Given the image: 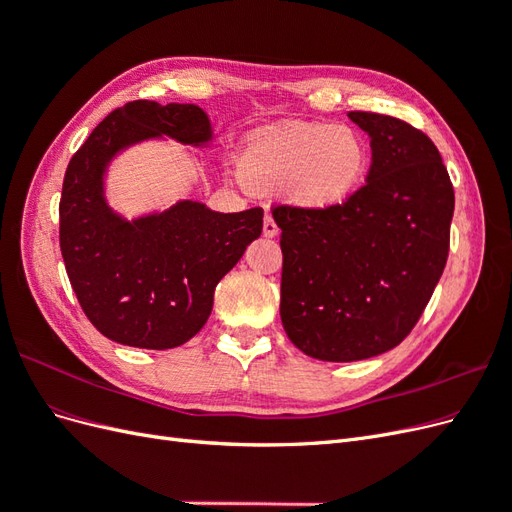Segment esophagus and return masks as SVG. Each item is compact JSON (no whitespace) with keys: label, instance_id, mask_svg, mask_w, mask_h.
<instances>
[{"label":"esophagus","instance_id":"34e87169","mask_svg":"<svg viewBox=\"0 0 512 512\" xmlns=\"http://www.w3.org/2000/svg\"><path fill=\"white\" fill-rule=\"evenodd\" d=\"M277 224H275V220L271 218V215H265V224H262V235L265 237H275L277 235Z\"/></svg>","mask_w":512,"mask_h":512}]
</instances>
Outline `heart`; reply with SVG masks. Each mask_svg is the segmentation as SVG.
Returning <instances> with one entry per match:
<instances>
[{"instance_id":"b5f03b06","label":"heart","mask_w":512,"mask_h":512,"mask_svg":"<svg viewBox=\"0 0 512 512\" xmlns=\"http://www.w3.org/2000/svg\"><path fill=\"white\" fill-rule=\"evenodd\" d=\"M367 170V141L348 123H280L254 132L241 156V177L250 188H280L290 205L307 211L346 203Z\"/></svg>"}]
</instances>
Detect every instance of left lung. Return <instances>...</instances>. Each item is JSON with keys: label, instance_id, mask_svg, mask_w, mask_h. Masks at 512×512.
Returning a JSON list of instances; mask_svg holds the SVG:
<instances>
[{"label": "left lung", "instance_id": "8db88e82", "mask_svg": "<svg viewBox=\"0 0 512 512\" xmlns=\"http://www.w3.org/2000/svg\"><path fill=\"white\" fill-rule=\"evenodd\" d=\"M348 117L371 138L363 188L324 211L271 209L282 228L284 331L307 356L333 363L404 342L444 271L455 211L427 134L391 115Z\"/></svg>", "mask_w": 512, "mask_h": 512}]
</instances>
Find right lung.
Instances as JSON below:
<instances>
[{"mask_svg":"<svg viewBox=\"0 0 512 512\" xmlns=\"http://www.w3.org/2000/svg\"><path fill=\"white\" fill-rule=\"evenodd\" d=\"M170 136L211 141L196 104L134 100L106 115L74 153L59 200V247L89 322L123 346L168 350L192 339L213 292L262 232V209L218 213L181 200L162 213L123 220L104 200V170L121 149Z\"/></svg>","mask_w":512,"mask_h":512,"instance_id":"add662e5","label":"right lung"}]
</instances>
